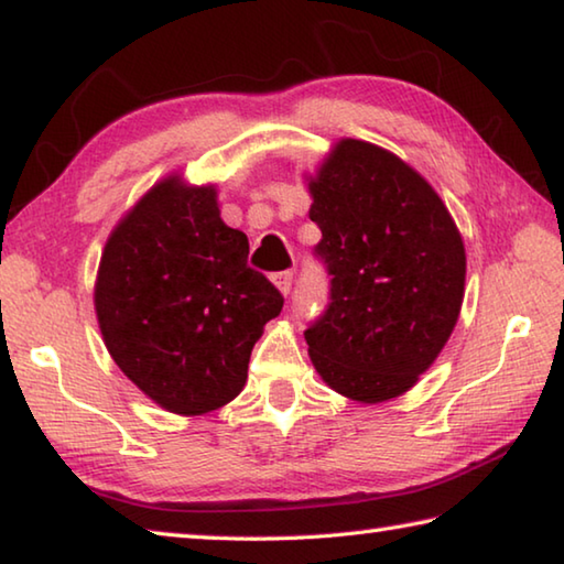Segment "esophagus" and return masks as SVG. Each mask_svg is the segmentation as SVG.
Masks as SVG:
<instances>
[{"instance_id":"obj_1","label":"esophagus","mask_w":564,"mask_h":564,"mask_svg":"<svg viewBox=\"0 0 564 564\" xmlns=\"http://www.w3.org/2000/svg\"><path fill=\"white\" fill-rule=\"evenodd\" d=\"M273 283H275V289H279L283 295H289L291 293V285H293V271L275 273L273 275Z\"/></svg>"}]
</instances>
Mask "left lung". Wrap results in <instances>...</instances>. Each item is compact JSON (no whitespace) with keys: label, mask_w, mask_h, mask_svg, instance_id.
<instances>
[{"label":"left lung","mask_w":564,"mask_h":564,"mask_svg":"<svg viewBox=\"0 0 564 564\" xmlns=\"http://www.w3.org/2000/svg\"><path fill=\"white\" fill-rule=\"evenodd\" d=\"M308 189L330 303L305 330L317 375L355 402L412 389L464 303L466 251L442 197L392 152L335 145Z\"/></svg>","instance_id":"1"}]
</instances>
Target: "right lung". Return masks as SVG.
<instances>
[{
	"mask_svg": "<svg viewBox=\"0 0 564 564\" xmlns=\"http://www.w3.org/2000/svg\"><path fill=\"white\" fill-rule=\"evenodd\" d=\"M247 259V234L221 221L217 189L177 175L112 229L94 295L100 333L128 380L167 412H214L247 384L253 345L283 308Z\"/></svg>",
	"mask_w": 564,
	"mask_h": 564,
	"instance_id": "obj_1",
	"label": "right lung"
}]
</instances>
